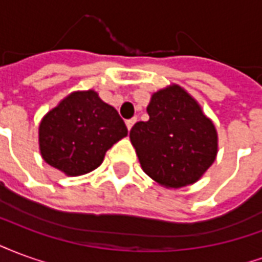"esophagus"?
I'll return each mask as SVG.
<instances>
[{
	"instance_id": "34e87169",
	"label": "esophagus",
	"mask_w": 262,
	"mask_h": 262,
	"mask_svg": "<svg viewBox=\"0 0 262 262\" xmlns=\"http://www.w3.org/2000/svg\"><path fill=\"white\" fill-rule=\"evenodd\" d=\"M136 118H132V119H129V120H126V126H127V130H130L132 129V126L135 125V123H136Z\"/></svg>"
}]
</instances>
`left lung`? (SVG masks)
<instances>
[{
  "instance_id": "8db88e82",
  "label": "left lung",
  "mask_w": 262,
  "mask_h": 262,
  "mask_svg": "<svg viewBox=\"0 0 262 262\" xmlns=\"http://www.w3.org/2000/svg\"><path fill=\"white\" fill-rule=\"evenodd\" d=\"M147 114V122H137L130 130L143 171L165 188L196 182L217 154L213 122L176 84L154 92Z\"/></svg>"
}]
</instances>
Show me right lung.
I'll use <instances>...</instances> for the list:
<instances>
[{
  "label": "right lung",
  "mask_w": 262,
  "mask_h": 262,
  "mask_svg": "<svg viewBox=\"0 0 262 262\" xmlns=\"http://www.w3.org/2000/svg\"><path fill=\"white\" fill-rule=\"evenodd\" d=\"M127 136L118 111L95 91H77L45 115L39 126V147L43 160L66 176L91 172L105 153Z\"/></svg>",
  "instance_id": "1"
}]
</instances>
